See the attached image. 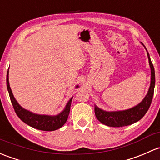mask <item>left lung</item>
Here are the masks:
<instances>
[{
  "mask_svg": "<svg viewBox=\"0 0 160 160\" xmlns=\"http://www.w3.org/2000/svg\"><path fill=\"white\" fill-rule=\"evenodd\" d=\"M141 44L147 50L143 43H141ZM147 52L151 70V80L150 86H149V90H148L146 97H144L142 101L136 105L135 107L124 110L106 111L99 108L95 104V107H94L95 115L97 120L101 123L112 127H125V126L131 125V124L141 120L147 113L149 107H150L152 97H153L154 88H155V70H154L153 65L151 61L150 57H149L147 50Z\"/></svg>",
  "mask_w": 160,
  "mask_h": 160,
  "instance_id": "obj_1",
  "label": "left lung"
}]
</instances>
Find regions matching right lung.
I'll return each instance as SVG.
<instances>
[{"mask_svg":"<svg viewBox=\"0 0 160 160\" xmlns=\"http://www.w3.org/2000/svg\"><path fill=\"white\" fill-rule=\"evenodd\" d=\"M78 85L76 86V88H78ZM7 88H8L11 101L12 102L13 109L17 115L23 122L29 125L30 127L40 129V130L53 131L60 129L67 122L69 113H70V105H71L73 97L67 102L64 109L57 115L38 114L23 108L14 98L9 84V70H8V73H7Z\"/></svg>","mask_w":160,"mask_h":160,"instance_id":"1","label":"right lung"}]
</instances>
